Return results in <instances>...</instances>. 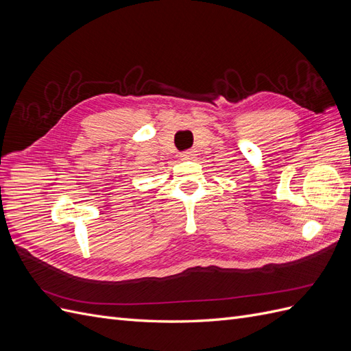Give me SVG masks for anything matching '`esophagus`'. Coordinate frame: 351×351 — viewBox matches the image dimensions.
Listing matches in <instances>:
<instances>
[{"instance_id":"obj_1","label":"esophagus","mask_w":351,"mask_h":351,"mask_svg":"<svg viewBox=\"0 0 351 351\" xmlns=\"http://www.w3.org/2000/svg\"><path fill=\"white\" fill-rule=\"evenodd\" d=\"M180 156H182L183 159H193L196 156V151L189 149V151H184V152L180 154Z\"/></svg>"}]
</instances>
